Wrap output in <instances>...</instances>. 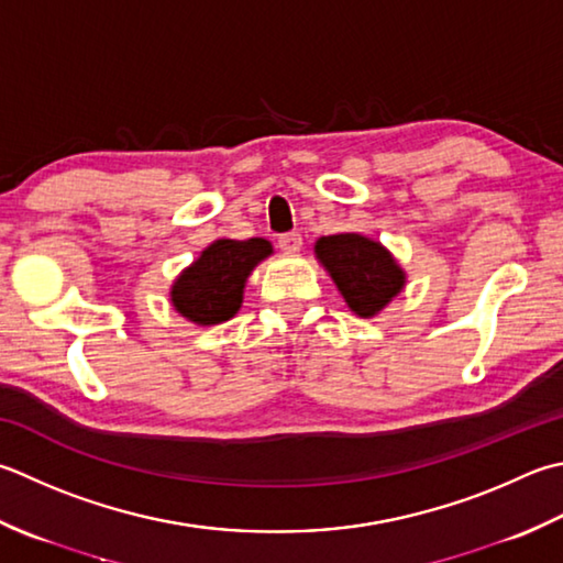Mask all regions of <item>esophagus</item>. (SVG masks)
<instances>
[{
  "label": "esophagus",
  "mask_w": 563,
  "mask_h": 563,
  "mask_svg": "<svg viewBox=\"0 0 563 563\" xmlns=\"http://www.w3.org/2000/svg\"><path fill=\"white\" fill-rule=\"evenodd\" d=\"M278 246L285 251V253H297L302 246V234L300 231H288V234H280L278 236Z\"/></svg>",
  "instance_id": "34e87169"
}]
</instances>
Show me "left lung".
<instances>
[{
	"mask_svg": "<svg viewBox=\"0 0 563 563\" xmlns=\"http://www.w3.org/2000/svg\"><path fill=\"white\" fill-rule=\"evenodd\" d=\"M314 251L358 317L380 312L402 290L405 275L378 241L361 234L322 236Z\"/></svg>",
	"mask_w": 563,
	"mask_h": 563,
	"instance_id": "1",
	"label": "left lung"
}]
</instances>
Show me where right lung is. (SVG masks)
<instances>
[{
  "mask_svg": "<svg viewBox=\"0 0 563 563\" xmlns=\"http://www.w3.org/2000/svg\"><path fill=\"white\" fill-rule=\"evenodd\" d=\"M266 239H219L202 251L173 285V305L197 324H219L241 307L244 283L258 261L271 256Z\"/></svg>",
  "mask_w": 563,
  "mask_h": 563,
  "instance_id": "1",
  "label": "right lung"
}]
</instances>
